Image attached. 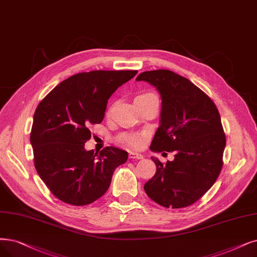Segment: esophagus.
<instances>
[{
	"label": "esophagus",
	"instance_id": "esophagus-1",
	"mask_svg": "<svg viewBox=\"0 0 257 257\" xmlns=\"http://www.w3.org/2000/svg\"><path fill=\"white\" fill-rule=\"evenodd\" d=\"M128 157H130L131 159H142V158H143V155H142V154H140V153L130 152Z\"/></svg>",
	"mask_w": 257,
	"mask_h": 257
}]
</instances>
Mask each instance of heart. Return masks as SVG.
Here are the masks:
<instances>
[{"instance_id": "1", "label": "heart", "mask_w": 257, "mask_h": 257, "mask_svg": "<svg viewBox=\"0 0 257 257\" xmlns=\"http://www.w3.org/2000/svg\"><path fill=\"white\" fill-rule=\"evenodd\" d=\"M147 95H152L151 93L143 94L140 96H147ZM120 141L124 145L131 147V148H139L141 146L142 138L138 134H123L120 136Z\"/></svg>"}]
</instances>
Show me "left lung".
Returning a JSON list of instances; mask_svg holds the SVG:
<instances>
[{"label": "left lung", "mask_w": 257, "mask_h": 257, "mask_svg": "<svg viewBox=\"0 0 257 257\" xmlns=\"http://www.w3.org/2000/svg\"><path fill=\"white\" fill-rule=\"evenodd\" d=\"M137 81L155 86L161 96L160 125L151 143L154 152H175L145 184L148 196L164 208L189 207L206 194L222 168L225 135L211 98L190 80L168 69L143 71Z\"/></svg>", "instance_id": "obj_1"}]
</instances>
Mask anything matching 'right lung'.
Instances as JSON below:
<instances>
[{
    "label": "right lung",
    "mask_w": 257,
    "mask_h": 257,
    "mask_svg": "<svg viewBox=\"0 0 257 257\" xmlns=\"http://www.w3.org/2000/svg\"><path fill=\"white\" fill-rule=\"evenodd\" d=\"M137 70H93L61 82L40 102L34 115L30 143L39 176L55 196L73 206H86L103 195L114 171L127 152L106 147L86 151L89 126L104 118L114 91Z\"/></svg>",
    "instance_id": "1"
}]
</instances>
